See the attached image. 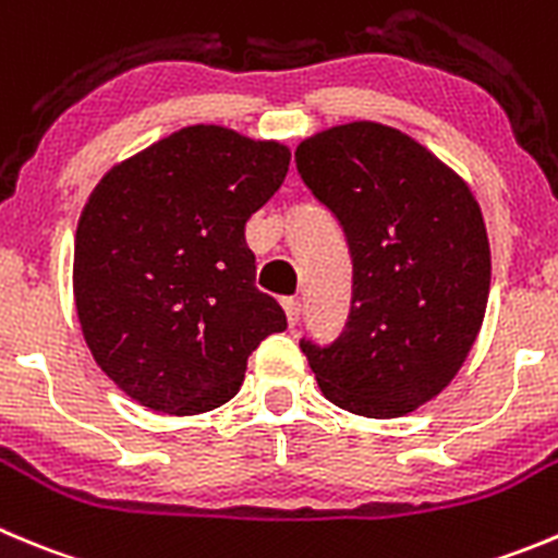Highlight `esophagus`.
<instances>
[{
	"label": "esophagus",
	"instance_id": "obj_1",
	"mask_svg": "<svg viewBox=\"0 0 558 558\" xmlns=\"http://www.w3.org/2000/svg\"><path fill=\"white\" fill-rule=\"evenodd\" d=\"M283 311H286V319H289L291 327L300 322V314H303V308H300V300H294V296H286Z\"/></svg>",
	"mask_w": 558,
	"mask_h": 558
}]
</instances>
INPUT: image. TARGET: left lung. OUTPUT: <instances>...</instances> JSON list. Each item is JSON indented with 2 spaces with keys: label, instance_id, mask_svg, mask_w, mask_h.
Here are the masks:
<instances>
[{
  "label": "left lung",
  "instance_id": "left-lung-1",
  "mask_svg": "<svg viewBox=\"0 0 558 558\" xmlns=\"http://www.w3.org/2000/svg\"><path fill=\"white\" fill-rule=\"evenodd\" d=\"M296 173L352 255L330 343L300 341L322 393L366 418L435 399L465 363L490 294V244L465 181L399 129L357 121L300 143Z\"/></svg>",
  "mask_w": 558,
  "mask_h": 558
}]
</instances>
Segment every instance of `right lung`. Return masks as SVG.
I'll use <instances>...</instances> for the list:
<instances>
[{
	"instance_id": "right-lung-1",
	"label": "right lung",
	"mask_w": 558,
	"mask_h": 558,
	"mask_svg": "<svg viewBox=\"0 0 558 558\" xmlns=\"http://www.w3.org/2000/svg\"><path fill=\"white\" fill-rule=\"evenodd\" d=\"M289 148L186 126L114 165L80 217L74 296L101 372L170 415L236 397L247 357L286 330L255 289L244 222L280 190Z\"/></svg>"
}]
</instances>
